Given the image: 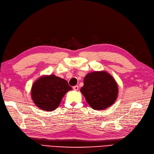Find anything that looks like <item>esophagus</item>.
Wrapping results in <instances>:
<instances>
[{
    "mask_svg": "<svg viewBox=\"0 0 154 154\" xmlns=\"http://www.w3.org/2000/svg\"><path fill=\"white\" fill-rule=\"evenodd\" d=\"M73 89L75 91H77L78 90H79V86H73Z\"/></svg>",
    "mask_w": 154,
    "mask_h": 154,
    "instance_id": "obj_1",
    "label": "esophagus"
}]
</instances>
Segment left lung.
Returning <instances> with one entry per match:
<instances>
[{"label": "left lung", "mask_w": 154, "mask_h": 154, "mask_svg": "<svg viewBox=\"0 0 154 154\" xmlns=\"http://www.w3.org/2000/svg\"><path fill=\"white\" fill-rule=\"evenodd\" d=\"M81 92L92 109L103 110L116 101L118 88L115 79L109 73L97 71L85 76Z\"/></svg>", "instance_id": "8db88e82"}]
</instances>
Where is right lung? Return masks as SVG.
Returning <instances> with one entry per match:
<instances>
[{"label": "right lung", "instance_id": "1", "mask_svg": "<svg viewBox=\"0 0 154 154\" xmlns=\"http://www.w3.org/2000/svg\"><path fill=\"white\" fill-rule=\"evenodd\" d=\"M72 90L68 82L54 75H43L34 82L31 98L35 105L42 110H55L64 95Z\"/></svg>", "mask_w": 154, "mask_h": 154}]
</instances>
